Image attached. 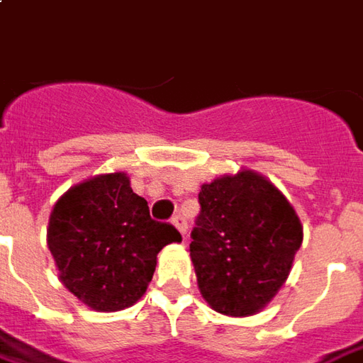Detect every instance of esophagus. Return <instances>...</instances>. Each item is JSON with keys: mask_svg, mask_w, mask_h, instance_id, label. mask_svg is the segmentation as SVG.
<instances>
[{"mask_svg": "<svg viewBox=\"0 0 363 363\" xmlns=\"http://www.w3.org/2000/svg\"><path fill=\"white\" fill-rule=\"evenodd\" d=\"M172 223H174V225H176L177 230H179V233H182V235L186 238V232H187V223H186V220H184L182 216H176V218L172 220Z\"/></svg>", "mask_w": 363, "mask_h": 363, "instance_id": "34e87169", "label": "esophagus"}]
</instances>
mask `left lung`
<instances>
[{"instance_id":"8db88e82","label":"left lung","mask_w":363,"mask_h":363,"mask_svg":"<svg viewBox=\"0 0 363 363\" xmlns=\"http://www.w3.org/2000/svg\"><path fill=\"white\" fill-rule=\"evenodd\" d=\"M199 206L189 244L199 291L223 315H254L288 279L303 240L300 218L252 169L203 184Z\"/></svg>"}]
</instances>
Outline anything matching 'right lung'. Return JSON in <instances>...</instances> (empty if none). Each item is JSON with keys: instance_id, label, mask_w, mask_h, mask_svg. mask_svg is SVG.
<instances>
[{"instance_id": "right-lung-1", "label": "right lung", "mask_w": 363, "mask_h": 363, "mask_svg": "<svg viewBox=\"0 0 363 363\" xmlns=\"http://www.w3.org/2000/svg\"><path fill=\"white\" fill-rule=\"evenodd\" d=\"M182 242L172 223L152 220L123 172L67 189L50 216L48 245L60 279L96 312H119L142 298L164 245Z\"/></svg>"}]
</instances>
